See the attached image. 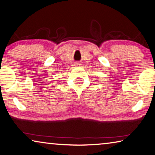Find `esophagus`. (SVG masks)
Masks as SVG:
<instances>
[{"label": "esophagus", "mask_w": 155, "mask_h": 155, "mask_svg": "<svg viewBox=\"0 0 155 155\" xmlns=\"http://www.w3.org/2000/svg\"><path fill=\"white\" fill-rule=\"evenodd\" d=\"M81 63H78V62H77V63H75V64H74V66L75 67H78V66H80L81 65Z\"/></svg>", "instance_id": "34e87169"}]
</instances>
